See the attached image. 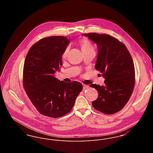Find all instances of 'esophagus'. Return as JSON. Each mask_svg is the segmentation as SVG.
<instances>
[{
	"instance_id": "34e87169",
	"label": "esophagus",
	"mask_w": 153,
	"mask_h": 153,
	"mask_svg": "<svg viewBox=\"0 0 153 153\" xmlns=\"http://www.w3.org/2000/svg\"><path fill=\"white\" fill-rule=\"evenodd\" d=\"M82 87H83V89H87L89 87L88 85H85V84H83Z\"/></svg>"
}]
</instances>
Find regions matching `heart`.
Wrapping results in <instances>:
<instances>
[{
  "instance_id": "obj_1",
  "label": "heart",
  "mask_w": 153,
  "mask_h": 153,
  "mask_svg": "<svg viewBox=\"0 0 153 153\" xmlns=\"http://www.w3.org/2000/svg\"><path fill=\"white\" fill-rule=\"evenodd\" d=\"M79 44H80L82 51H89L91 49H93L92 45L91 43V42L86 38H82V39H80L79 41ZM67 51H68V49H66L62 54V58L65 57Z\"/></svg>"
}]
</instances>
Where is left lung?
Returning a JSON list of instances; mask_svg holds the SVG:
<instances>
[{
    "mask_svg": "<svg viewBox=\"0 0 153 153\" xmlns=\"http://www.w3.org/2000/svg\"><path fill=\"white\" fill-rule=\"evenodd\" d=\"M97 44L95 68L102 73L104 85L91 84L99 94L92 102L97 111L114 114L122 109L131 97L135 84V68L131 54L123 43L107 34H82Z\"/></svg>",
    "mask_w": 153,
    "mask_h": 153,
    "instance_id": "8db88e82",
    "label": "left lung"
}]
</instances>
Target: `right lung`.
<instances>
[{"label": "right lung", "instance_id": "right-lung-1", "mask_svg": "<svg viewBox=\"0 0 153 153\" xmlns=\"http://www.w3.org/2000/svg\"><path fill=\"white\" fill-rule=\"evenodd\" d=\"M70 42L66 36L44 38L34 44L25 58L23 83L30 101L45 116L56 118L69 113L82 89L79 82L54 77L62 65V54Z\"/></svg>", "mask_w": 153, "mask_h": 153}]
</instances>
